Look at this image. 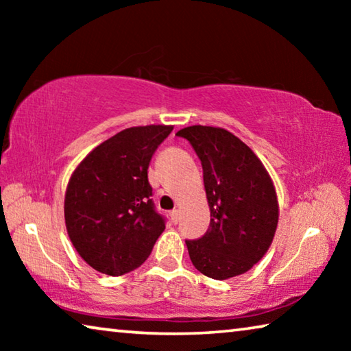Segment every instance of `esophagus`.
I'll use <instances>...</instances> for the list:
<instances>
[{
    "mask_svg": "<svg viewBox=\"0 0 351 351\" xmlns=\"http://www.w3.org/2000/svg\"><path fill=\"white\" fill-rule=\"evenodd\" d=\"M170 219H171V223L173 224H178V221H180V212H178L176 209H173L170 212Z\"/></svg>",
    "mask_w": 351,
    "mask_h": 351,
    "instance_id": "34e87169",
    "label": "esophagus"
}]
</instances>
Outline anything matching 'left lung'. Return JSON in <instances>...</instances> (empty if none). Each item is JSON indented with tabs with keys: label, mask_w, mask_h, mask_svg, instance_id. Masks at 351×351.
Masks as SVG:
<instances>
[{
	"label": "left lung",
	"mask_w": 351,
	"mask_h": 351,
	"mask_svg": "<svg viewBox=\"0 0 351 351\" xmlns=\"http://www.w3.org/2000/svg\"><path fill=\"white\" fill-rule=\"evenodd\" d=\"M176 136L199 158L210 209L207 232L186 240L190 260L215 280L245 274L268 251L277 229L278 204L268 171L224 128L193 125Z\"/></svg>",
	"instance_id": "obj_1"
}]
</instances>
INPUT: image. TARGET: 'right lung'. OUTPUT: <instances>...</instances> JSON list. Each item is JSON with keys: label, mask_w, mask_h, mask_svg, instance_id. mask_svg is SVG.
Instances as JSON below:
<instances>
[{"label": "right lung", "mask_w": 351, "mask_h": 351, "mask_svg": "<svg viewBox=\"0 0 351 351\" xmlns=\"http://www.w3.org/2000/svg\"><path fill=\"white\" fill-rule=\"evenodd\" d=\"M173 127H132L88 154L64 195L68 235L80 257L102 274L141 266L165 229L154 207L148 165Z\"/></svg>", "instance_id": "add662e5"}]
</instances>
